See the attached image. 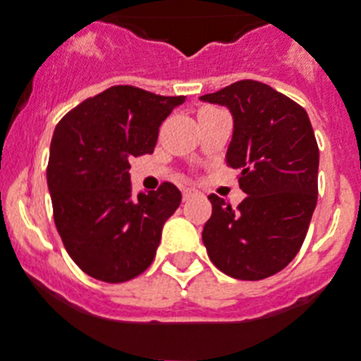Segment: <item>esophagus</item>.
I'll return each mask as SVG.
<instances>
[{
    "label": "esophagus",
    "mask_w": 361,
    "mask_h": 361,
    "mask_svg": "<svg viewBox=\"0 0 361 361\" xmlns=\"http://www.w3.org/2000/svg\"><path fill=\"white\" fill-rule=\"evenodd\" d=\"M181 195H183V200H192L196 196H200V190L198 189H190V187H185V189L181 190Z\"/></svg>",
    "instance_id": "esophagus-1"
}]
</instances>
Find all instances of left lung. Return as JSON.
Instances as JSON below:
<instances>
[{
    "label": "left lung",
    "mask_w": 361,
    "mask_h": 361,
    "mask_svg": "<svg viewBox=\"0 0 361 361\" xmlns=\"http://www.w3.org/2000/svg\"><path fill=\"white\" fill-rule=\"evenodd\" d=\"M200 101L231 111L226 163L240 169L246 195L237 209L209 196L213 214L202 231L209 259L242 281L275 275L301 250L317 204L319 148L308 114L257 80H238Z\"/></svg>",
    "instance_id": "8db88e82"
}]
</instances>
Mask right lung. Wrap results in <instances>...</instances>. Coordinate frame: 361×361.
I'll list each match as a JSON object with an SVG mask.
<instances>
[{
    "label": "right lung",
    "instance_id": "obj_1",
    "mask_svg": "<svg viewBox=\"0 0 361 361\" xmlns=\"http://www.w3.org/2000/svg\"><path fill=\"white\" fill-rule=\"evenodd\" d=\"M183 102L185 97L114 86L56 124L47 165L54 224L69 257L90 277L124 283L152 264L181 192L163 183L134 196L130 157L154 152L159 126Z\"/></svg>",
    "mask_w": 361,
    "mask_h": 361
}]
</instances>
